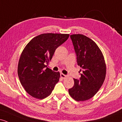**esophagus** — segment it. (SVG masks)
<instances>
[{
    "instance_id": "obj_1",
    "label": "esophagus",
    "mask_w": 122,
    "mask_h": 122,
    "mask_svg": "<svg viewBox=\"0 0 122 122\" xmlns=\"http://www.w3.org/2000/svg\"><path fill=\"white\" fill-rule=\"evenodd\" d=\"M60 76H61V78H62V79H65L66 77H67V75H65V74H62V73H61V74H60Z\"/></svg>"
}]
</instances>
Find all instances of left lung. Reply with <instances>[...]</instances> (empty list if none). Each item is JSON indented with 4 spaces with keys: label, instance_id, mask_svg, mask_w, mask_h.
<instances>
[{
    "label": "left lung",
    "instance_id": "8db88e82",
    "mask_svg": "<svg viewBox=\"0 0 122 122\" xmlns=\"http://www.w3.org/2000/svg\"><path fill=\"white\" fill-rule=\"evenodd\" d=\"M76 53L77 62L81 67L80 80L74 79V84L69 93L76 101L91 98L104 83L106 66L104 55L95 41L82 34L70 35Z\"/></svg>",
    "mask_w": 122,
    "mask_h": 122
}]
</instances>
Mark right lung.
Here are the masks:
<instances>
[{"label": "right lung", "mask_w": 122, "mask_h": 122, "mask_svg": "<svg viewBox=\"0 0 122 122\" xmlns=\"http://www.w3.org/2000/svg\"><path fill=\"white\" fill-rule=\"evenodd\" d=\"M68 34L45 33L34 37L24 48L18 64V78L32 97L43 99L50 96L59 81L60 74L47 67L57 48L68 39Z\"/></svg>", "instance_id": "obj_1"}]
</instances>
